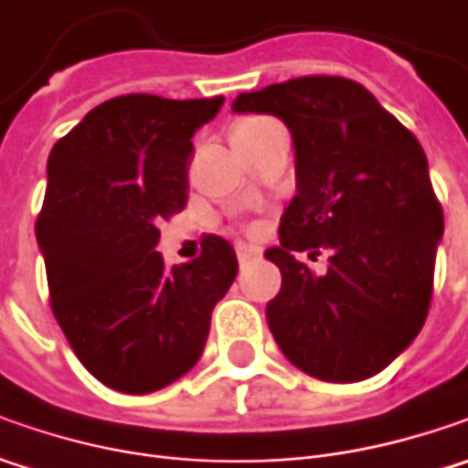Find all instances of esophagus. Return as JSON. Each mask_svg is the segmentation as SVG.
<instances>
[{"instance_id":"esophagus-1","label":"esophagus","mask_w":468,"mask_h":468,"mask_svg":"<svg viewBox=\"0 0 468 468\" xmlns=\"http://www.w3.org/2000/svg\"><path fill=\"white\" fill-rule=\"evenodd\" d=\"M258 255H261V250H258L255 244H237V258H239V262L252 261V258H258Z\"/></svg>"}]
</instances>
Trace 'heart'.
I'll list each match as a JSON object with an SVG mask.
<instances>
[{
  "label": "heart",
  "mask_w": 468,
  "mask_h": 468,
  "mask_svg": "<svg viewBox=\"0 0 468 468\" xmlns=\"http://www.w3.org/2000/svg\"><path fill=\"white\" fill-rule=\"evenodd\" d=\"M258 122H261V119H242L239 124H234V133H237V130H247V127H252V124H258Z\"/></svg>",
  "instance_id": "heart-1"
}]
</instances>
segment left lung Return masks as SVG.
Returning <instances> with one entry per match:
<instances>
[{
    "instance_id": "left-lung-1",
    "label": "left lung",
    "mask_w": 468,
    "mask_h": 468,
    "mask_svg": "<svg viewBox=\"0 0 468 468\" xmlns=\"http://www.w3.org/2000/svg\"><path fill=\"white\" fill-rule=\"evenodd\" d=\"M234 112L276 114L292 130L297 195L281 216V292L265 317L292 365L356 383L386 369L422 331L442 207L420 140L365 85L307 75L242 93ZM325 251L317 277L298 255Z\"/></svg>"
}]
</instances>
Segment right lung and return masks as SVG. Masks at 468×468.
<instances>
[{
  "label": "right lung",
  "mask_w": 468,
  "mask_h": 468,
  "mask_svg": "<svg viewBox=\"0 0 468 468\" xmlns=\"http://www.w3.org/2000/svg\"><path fill=\"white\" fill-rule=\"evenodd\" d=\"M224 96L103 101L48 155L36 221L48 304L75 356L119 393H154L195 367L216 302L237 279L234 247L203 237L166 268L158 224L187 206L192 135Z\"/></svg>",
  "instance_id": "add662e5"
}]
</instances>
